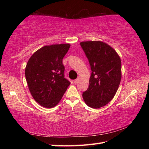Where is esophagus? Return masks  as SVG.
I'll return each mask as SVG.
<instances>
[{"label": "esophagus", "mask_w": 149, "mask_h": 149, "mask_svg": "<svg viewBox=\"0 0 149 149\" xmlns=\"http://www.w3.org/2000/svg\"><path fill=\"white\" fill-rule=\"evenodd\" d=\"M78 81H79V78H77L75 80H74V83L75 84H77L78 83Z\"/></svg>", "instance_id": "esophagus-1"}]
</instances>
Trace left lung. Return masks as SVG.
Segmentation results:
<instances>
[{"mask_svg":"<svg viewBox=\"0 0 149 149\" xmlns=\"http://www.w3.org/2000/svg\"><path fill=\"white\" fill-rule=\"evenodd\" d=\"M91 72L88 90L83 92L85 103L94 109L106 106L115 97L122 79V63L113 47L102 41L81 42Z\"/></svg>","mask_w":149,"mask_h":149,"instance_id":"1","label":"left lung"}]
</instances>
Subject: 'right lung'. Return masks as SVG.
Here are the masks:
<instances>
[{"label": "right lung", "mask_w": 149, "mask_h": 149, "mask_svg": "<svg viewBox=\"0 0 149 149\" xmlns=\"http://www.w3.org/2000/svg\"><path fill=\"white\" fill-rule=\"evenodd\" d=\"M70 47L68 43L46 45L31 56L26 70L31 95L46 108L58 105L70 83L65 78L63 59Z\"/></svg>", "instance_id": "add662e5"}]
</instances>
